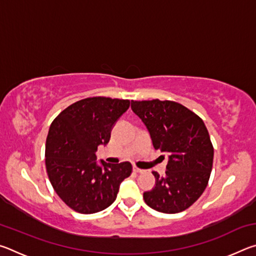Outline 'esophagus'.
<instances>
[{"label":"esophagus","instance_id":"34e87169","mask_svg":"<svg viewBox=\"0 0 256 256\" xmlns=\"http://www.w3.org/2000/svg\"><path fill=\"white\" fill-rule=\"evenodd\" d=\"M133 172H138V174H140V172H144V170H140V168H138L136 166H133Z\"/></svg>","mask_w":256,"mask_h":256}]
</instances>
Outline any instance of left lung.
<instances>
[{"mask_svg":"<svg viewBox=\"0 0 256 256\" xmlns=\"http://www.w3.org/2000/svg\"><path fill=\"white\" fill-rule=\"evenodd\" d=\"M133 112L149 131L154 148L168 154L166 175L152 172L154 188L144 193L146 206L164 214L188 209L206 190L214 146L203 120L178 102H131Z\"/></svg>","mask_w":256,"mask_h":256,"instance_id":"obj_1","label":"left lung"}]
</instances>
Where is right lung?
Wrapping results in <instances>:
<instances>
[{
    "label": "right lung",
    "mask_w": 256,
    "mask_h": 256,
    "mask_svg": "<svg viewBox=\"0 0 256 256\" xmlns=\"http://www.w3.org/2000/svg\"><path fill=\"white\" fill-rule=\"evenodd\" d=\"M130 100L86 98L60 112L50 124L45 162L50 184L68 206L89 214L110 206L120 185L131 175L128 162H97L99 146L110 142L115 123L128 110Z\"/></svg>",
    "instance_id": "add662e5"
}]
</instances>
